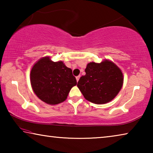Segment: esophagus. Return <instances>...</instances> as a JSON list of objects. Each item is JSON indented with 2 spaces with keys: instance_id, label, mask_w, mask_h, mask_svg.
<instances>
[{
  "instance_id": "1",
  "label": "esophagus",
  "mask_w": 153,
  "mask_h": 153,
  "mask_svg": "<svg viewBox=\"0 0 153 153\" xmlns=\"http://www.w3.org/2000/svg\"><path fill=\"white\" fill-rule=\"evenodd\" d=\"M79 77H80V76H77V77H76V80H77V82H78V81H79Z\"/></svg>"
}]
</instances>
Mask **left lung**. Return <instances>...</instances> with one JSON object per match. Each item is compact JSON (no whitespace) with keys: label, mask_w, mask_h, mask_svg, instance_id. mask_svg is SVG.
Instances as JSON below:
<instances>
[{"label":"left lung","mask_w":153,"mask_h":153,"mask_svg":"<svg viewBox=\"0 0 153 153\" xmlns=\"http://www.w3.org/2000/svg\"><path fill=\"white\" fill-rule=\"evenodd\" d=\"M85 72L86 75L80 77L77 86L84 98L94 104L111 102L123 86L122 71L108 59L100 63H88Z\"/></svg>","instance_id":"left-lung-1"}]
</instances>
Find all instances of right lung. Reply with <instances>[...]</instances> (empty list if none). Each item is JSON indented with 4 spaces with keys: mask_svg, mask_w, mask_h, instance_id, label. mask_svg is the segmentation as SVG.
Wrapping results in <instances>:
<instances>
[{
    "mask_svg": "<svg viewBox=\"0 0 153 153\" xmlns=\"http://www.w3.org/2000/svg\"><path fill=\"white\" fill-rule=\"evenodd\" d=\"M30 82L38 98L51 105L65 101L72 87L77 84L71 69L63 61H53L50 56H44L33 65Z\"/></svg>",
    "mask_w": 153,
    "mask_h": 153,
    "instance_id": "obj_1",
    "label": "right lung"
}]
</instances>
